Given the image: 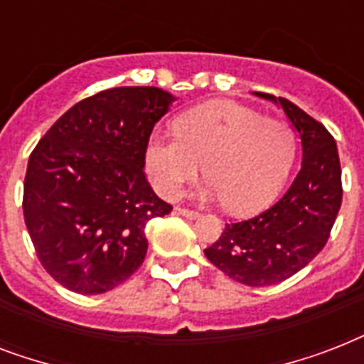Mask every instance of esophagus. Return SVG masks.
Masks as SVG:
<instances>
[{"label": "esophagus", "mask_w": 364, "mask_h": 364, "mask_svg": "<svg viewBox=\"0 0 364 364\" xmlns=\"http://www.w3.org/2000/svg\"><path fill=\"white\" fill-rule=\"evenodd\" d=\"M176 211H177V213H179V215L187 217V219H196V217H200L198 211L187 210V208H176Z\"/></svg>", "instance_id": "obj_1"}]
</instances>
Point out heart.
Masks as SVG:
<instances>
[{
  "label": "heart",
  "mask_w": 364,
  "mask_h": 364,
  "mask_svg": "<svg viewBox=\"0 0 364 364\" xmlns=\"http://www.w3.org/2000/svg\"><path fill=\"white\" fill-rule=\"evenodd\" d=\"M173 128L176 137L154 134L145 151L149 179L168 200L179 198L204 164L208 196L232 213H251L279 193L293 164L291 126L234 102L200 105Z\"/></svg>",
  "instance_id": "1"
}]
</instances>
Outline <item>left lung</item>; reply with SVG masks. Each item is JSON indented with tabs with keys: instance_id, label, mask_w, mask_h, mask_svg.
Segmentation results:
<instances>
[{
	"instance_id": "1",
	"label": "left lung",
	"mask_w": 364,
	"mask_h": 364,
	"mask_svg": "<svg viewBox=\"0 0 364 364\" xmlns=\"http://www.w3.org/2000/svg\"><path fill=\"white\" fill-rule=\"evenodd\" d=\"M257 96L277 102L299 130L302 166L276 204L225 225L204 253L234 282L264 287L294 276L325 247L342 204V170L336 141L321 122L289 100Z\"/></svg>"
}]
</instances>
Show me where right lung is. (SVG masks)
Wrapping results in <instances>:
<instances>
[{"label":"right lung","mask_w":364,"mask_h":364,"mask_svg":"<svg viewBox=\"0 0 364 364\" xmlns=\"http://www.w3.org/2000/svg\"><path fill=\"white\" fill-rule=\"evenodd\" d=\"M171 102L156 87L107 88L65 111L31 151L26 228L41 266L65 289L105 293L141 266L147 223L171 211L143 170Z\"/></svg>","instance_id":"right-lung-1"}]
</instances>
